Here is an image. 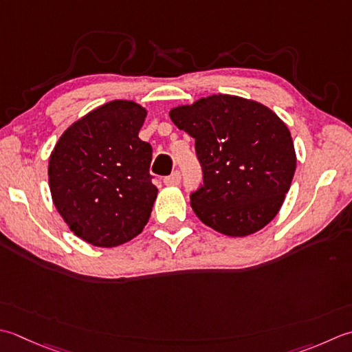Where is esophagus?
<instances>
[{"label":"esophagus","instance_id":"34e87169","mask_svg":"<svg viewBox=\"0 0 352 352\" xmlns=\"http://www.w3.org/2000/svg\"><path fill=\"white\" fill-rule=\"evenodd\" d=\"M180 180H182L180 172H174V174H172V175L164 178L163 183L166 184V186H177V184H180Z\"/></svg>","mask_w":352,"mask_h":352}]
</instances>
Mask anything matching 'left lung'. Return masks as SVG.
Returning a JSON list of instances; mask_svg holds the SVG:
<instances>
[{
	"label": "left lung",
	"mask_w": 352,
	"mask_h": 352,
	"mask_svg": "<svg viewBox=\"0 0 352 352\" xmlns=\"http://www.w3.org/2000/svg\"><path fill=\"white\" fill-rule=\"evenodd\" d=\"M195 139L203 186L190 195L201 221L226 236L253 235L278 215L296 170L290 129L256 100L212 94L169 111Z\"/></svg>",
	"instance_id": "left-lung-1"
}]
</instances>
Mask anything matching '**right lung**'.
<instances>
[{
  "label": "right lung",
  "mask_w": 352,
  "mask_h": 352,
  "mask_svg": "<svg viewBox=\"0 0 352 352\" xmlns=\"http://www.w3.org/2000/svg\"><path fill=\"white\" fill-rule=\"evenodd\" d=\"M148 111L116 99L89 111L59 137L48 160V186L76 236L117 247L144 229L157 198L151 144L139 139Z\"/></svg>",
  "instance_id": "obj_1"
}]
</instances>
